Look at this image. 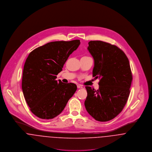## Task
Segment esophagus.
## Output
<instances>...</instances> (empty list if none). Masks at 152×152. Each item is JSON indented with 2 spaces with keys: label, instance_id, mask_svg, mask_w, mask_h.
<instances>
[{
  "label": "esophagus",
  "instance_id": "34e87169",
  "mask_svg": "<svg viewBox=\"0 0 152 152\" xmlns=\"http://www.w3.org/2000/svg\"><path fill=\"white\" fill-rule=\"evenodd\" d=\"M77 88H83L82 86V85H80V84H78V85H77Z\"/></svg>",
  "mask_w": 152,
  "mask_h": 152
}]
</instances>
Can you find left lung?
I'll return each mask as SVG.
<instances>
[{"mask_svg":"<svg viewBox=\"0 0 152 152\" xmlns=\"http://www.w3.org/2000/svg\"><path fill=\"white\" fill-rule=\"evenodd\" d=\"M88 50L94 60L93 76L100 79L96 90L86 86L84 105L96 120L106 122L116 117L128 101L132 75L125 53L118 47L101 41H91Z\"/></svg>","mask_w":152,"mask_h":152,"instance_id":"8db88e82","label":"left lung"}]
</instances>
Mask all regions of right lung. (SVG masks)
I'll list each match as a JSON object with an SVG mask.
<instances>
[{
  "label": "right lung",
  "mask_w": 152,
  "mask_h": 152,
  "mask_svg": "<svg viewBox=\"0 0 152 152\" xmlns=\"http://www.w3.org/2000/svg\"><path fill=\"white\" fill-rule=\"evenodd\" d=\"M80 40L48 42L31 51L24 64L21 87L31 111L41 119H52L62 113L77 90L74 83L56 80Z\"/></svg>",
  "instance_id": "1"
}]
</instances>
